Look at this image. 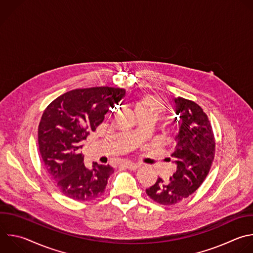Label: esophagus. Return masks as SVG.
Instances as JSON below:
<instances>
[{
	"instance_id": "esophagus-1",
	"label": "esophagus",
	"mask_w": 253,
	"mask_h": 253,
	"mask_svg": "<svg viewBox=\"0 0 253 253\" xmlns=\"http://www.w3.org/2000/svg\"><path fill=\"white\" fill-rule=\"evenodd\" d=\"M122 166L125 167V168H127V169L133 170V171L137 170L138 168L140 167L138 164H135V163H132V162H124V163L122 164Z\"/></svg>"
}]
</instances>
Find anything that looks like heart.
Instances as JSON below:
<instances>
[{
  "instance_id": "b5f03b06",
  "label": "heart",
  "mask_w": 253,
  "mask_h": 253,
  "mask_svg": "<svg viewBox=\"0 0 253 253\" xmlns=\"http://www.w3.org/2000/svg\"><path fill=\"white\" fill-rule=\"evenodd\" d=\"M135 110H142L157 117L166 110V107L159 98L152 95H144L137 102Z\"/></svg>"
}]
</instances>
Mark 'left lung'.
Instances as JSON below:
<instances>
[{"label": "left lung", "mask_w": 253, "mask_h": 253, "mask_svg": "<svg viewBox=\"0 0 253 253\" xmlns=\"http://www.w3.org/2000/svg\"><path fill=\"white\" fill-rule=\"evenodd\" d=\"M175 111L179 132L175 137V149L169 160L177 170L168 182L158 178L146 190L156 203L176 205L195 193L208 176L213 161L215 143L207 114L194 101L175 98Z\"/></svg>", "instance_id": "left-lung-1"}]
</instances>
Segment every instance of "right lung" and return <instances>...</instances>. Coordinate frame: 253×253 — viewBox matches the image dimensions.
<instances>
[{"label": "right lung", "mask_w": 253, "mask_h": 253, "mask_svg": "<svg viewBox=\"0 0 253 253\" xmlns=\"http://www.w3.org/2000/svg\"><path fill=\"white\" fill-rule=\"evenodd\" d=\"M125 94L123 88L108 86L74 89L44 110L39 125L40 153L47 175L64 196L90 201L104 193L113 168L96 162L86 168L80 149Z\"/></svg>", "instance_id": "obj_1"}]
</instances>
